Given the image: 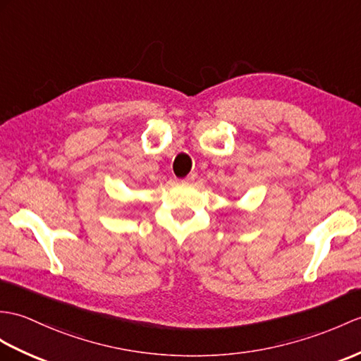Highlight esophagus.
Returning <instances> with one entry per match:
<instances>
[{
  "instance_id": "obj_1",
  "label": "esophagus",
  "mask_w": 361,
  "mask_h": 361,
  "mask_svg": "<svg viewBox=\"0 0 361 361\" xmlns=\"http://www.w3.org/2000/svg\"><path fill=\"white\" fill-rule=\"evenodd\" d=\"M195 178H197V172H190V173L188 175V177L184 178V181H188V183H189V181H194Z\"/></svg>"
}]
</instances>
